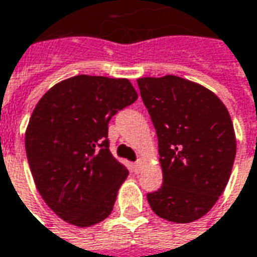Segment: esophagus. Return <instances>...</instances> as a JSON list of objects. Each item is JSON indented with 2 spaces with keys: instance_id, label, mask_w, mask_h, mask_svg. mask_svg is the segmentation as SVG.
Here are the masks:
<instances>
[{
  "instance_id": "1",
  "label": "esophagus",
  "mask_w": 257,
  "mask_h": 257,
  "mask_svg": "<svg viewBox=\"0 0 257 257\" xmlns=\"http://www.w3.org/2000/svg\"><path fill=\"white\" fill-rule=\"evenodd\" d=\"M142 168V162L141 160H138V162L133 163V171L136 172V174H138V172L141 171Z\"/></svg>"
}]
</instances>
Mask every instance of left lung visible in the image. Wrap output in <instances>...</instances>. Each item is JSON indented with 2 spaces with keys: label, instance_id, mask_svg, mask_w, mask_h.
Here are the masks:
<instances>
[{
  "label": "left lung",
  "instance_id": "left-lung-1",
  "mask_svg": "<svg viewBox=\"0 0 257 257\" xmlns=\"http://www.w3.org/2000/svg\"><path fill=\"white\" fill-rule=\"evenodd\" d=\"M156 128L163 186L148 193L153 212L174 223L197 220L223 193L235 157V134L222 101L175 75L137 80Z\"/></svg>",
  "mask_w": 257,
  "mask_h": 257
}]
</instances>
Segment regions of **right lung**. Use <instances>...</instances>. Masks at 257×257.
Listing matches in <instances>:
<instances>
[{
    "label": "right lung",
    "instance_id": "obj_1",
    "mask_svg": "<svg viewBox=\"0 0 257 257\" xmlns=\"http://www.w3.org/2000/svg\"><path fill=\"white\" fill-rule=\"evenodd\" d=\"M138 98L128 79L78 75L54 85L26 131L34 182L57 216L87 227L109 216L128 175L112 156L108 123Z\"/></svg>",
    "mask_w": 257,
    "mask_h": 257
}]
</instances>
